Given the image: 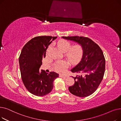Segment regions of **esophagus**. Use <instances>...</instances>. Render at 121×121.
<instances>
[{
    "label": "esophagus",
    "instance_id": "1",
    "mask_svg": "<svg viewBox=\"0 0 121 121\" xmlns=\"http://www.w3.org/2000/svg\"><path fill=\"white\" fill-rule=\"evenodd\" d=\"M59 77L62 78H67V76L66 75H63V74H60L59 75Z\"/></svg>",
    "mask_w": 121,
    "mask_h": 121
}]
</instances>
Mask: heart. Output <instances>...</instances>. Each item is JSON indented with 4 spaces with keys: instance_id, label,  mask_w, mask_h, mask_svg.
I'll list each match as a JSON object with an SVG mask.
<instances>
[{
    "instance_id": "obj_1",
    "label": "heart",
    "mask_w": 121,
    "mask_h": 121,
    "mask_svg": "<svg viewBox=\"0 0 121 121\" xmlns=\"http://www.w3.org/2000/svg\"><path fill=\"white\" fill-rule=\"evenodd\" d=\"M58 46L63 52H66L68 57L72 61L76 62L79 60L82 55V50L81 48L79 46H75L72 48V44L69 41L65 40H61L58 43ZM52 47V45L49 46L47 52ZM69 66V63L66 61H58L54 65L56 70L61 73H65Z\"/></svg>"
}]
</instances>
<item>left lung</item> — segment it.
Masks as SVG:
<instances>
[{"instance_id": "left-lung-1", "label": "left lung", "mask_w": 121, "mask_h": 121, "mask_svg": "<svg viewBox=\"0 0 121 121\" xmlns=\"http://www.w3.org/2000/svg\"><path fill=\"white\" fill-rule=\"evenodd\" d=\"M78 43L82 48L83 55L80 62L71 69L78 73L74 84L69 87L72 94L79 97L90 96L98 89L102 81L105 69V60L102 50L89 38L79 36L62 37Z\"/></svg>"}]
</instances>
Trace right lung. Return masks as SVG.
<instances>
[{
  "label": "right lung",
  "instance_id": "add662e5",
  "mask_svg": "<svg viewBox=\"0 0 121 121\" xmlns=\"http://www.w3.org/2000/svg\"><path fill=\"white\" fill-rule=\"evenodd\" d=\"M57 37L42 36L32 38L23 47L19 57L23 83L27 90L37 96H43L52 91L53 81L58 77L54 72L46 73L40 70L46 50Z\"/></svg>",
  "mask_w": 121,
  "mask_h": 121
}]
</instances>
